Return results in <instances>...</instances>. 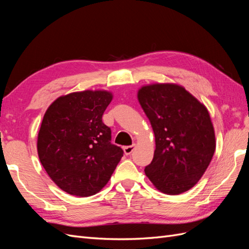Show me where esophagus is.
Segmentation results:
<instances>
[{
	"label": "esophagus",
	"mask_w": 249,
	"mask_h": 249,
	"mask_svg": "<svg viewBox=\"0 0 249 249\" xmlns=\"http://www.w3.org/2000/svg\"><path fill=\"white\" fill-rule=\"evenodd\" d=\"M135 148H136V144H132V145H129V146H124V152L125 155H131Z\"/></svg>",
	"instance_id": "1"
}]
</instances>
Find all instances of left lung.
Wrapping results in <instances>:
<instances>
[{"label":"left lung","instance_id":"1","mask_svg":"<svg viewBox=\"0 0 249 249\" xmlns=\"http://www.w3.org/2000/svg\"><path fill=\"white\" fill-rule=\"evenodd\" d=\"M137 97L156 141L154 159L144 169L146 177L165 194L190 190L207 170L216 148L208 109L183 86L172 83L142 86Z\"/></svg>","mask_w":249,"mask_h":249}]
</instances>
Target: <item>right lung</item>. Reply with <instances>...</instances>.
Segmentation results:
<instances>
[{"mask_svg": "<svg viewBox=\"0 0 249 249\" xmlns=\"http://www.w3.org/2000/svg\"><path fill=\"white\" fill-rule=\"evenodd\" d=\"M113 99L106 90L58 97L44 113L37 138L43 168L60 189L80 197L100 192L124 156L103 123Z\"/></svg>", "mask_w": 249, "mask_h": 249, "instance_id": "add662e5", "label": "right lung"}]
</instances>
